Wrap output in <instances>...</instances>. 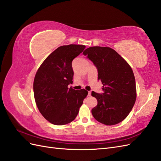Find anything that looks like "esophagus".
Masks as SVG:
<instances>
[{
    "instance_id": "34e87169",
    "label": "esophagus",
    "mask_w": 161,
    "mask_h": 161,
    "mask_svg": "<svg viewBox=\"0 0 161 161\" xmlns=\"http://www.w3.org/2000/svg\"><path fill=\"white\" fill-rule=\"evenodd\" d=\"M91 91H89V92H88V96H91Z\"/></svg>"
}]
</instances>
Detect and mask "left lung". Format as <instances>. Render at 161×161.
<instances>
[{
	"mask_svg": "<svg viewBox=\"0 0 161 161\" xmlns=\"http://www.w3.org/2000/svg\"><path fill=\"white\" fill-rule=\"evenodd\" d=\"M83 54L93 62L98 71V80L103 85V92H91L97 100V106L91 110L92 115L105 125L121 122L128 115L136 99L132 69L118 52L109 47H90Z\"/></svg>",
	"mask_w": 161,
	"mask_h": 161,
	"instance_id": "obj_1",
	"label": "left lung"
}]
</instances>
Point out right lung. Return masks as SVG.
<instances>
[{
	"label": "right lung",
	"instance_id": "1",
	"mask_svg": "<svg viewBox=\"0 0 161 161\" xmlns=\"http://www.w3.org/2000/svg\"><path fill=\"white\" fill-rule=\"evenodd\" d=\"M85 46L70 44L58 47L39 68L33 81V93L37 108L52 124L65 125L74 120L83 100L85 89L75 90L72 62L82 52Z\"/></svg>",
	"mask_w": 161,
	"mask_h": 161
}]
</instances>
